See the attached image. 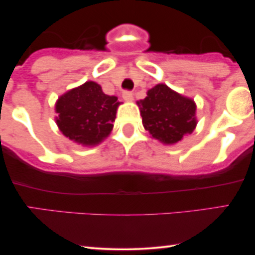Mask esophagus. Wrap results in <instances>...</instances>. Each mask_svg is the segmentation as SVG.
Returning a JSON list of instances; mask_svg holds the SVG:
<instances>
[{
	"label": "esophagus",
	"instance_id": "obj_1",
	"mask_svg": "<svg viewBox=\"0 0 255 255\" xmlns=\"http://www.w3.org/2000/svg\"><path fill=\"white\" fill-rule=\"evenodd\" d=\"M122 97H124L125 101L131 102L133 101V93H131L130 91H124V93H122Z\"/></svg>",
	"mask_w": 255,
	"mask_h": 255
}]
</instances>
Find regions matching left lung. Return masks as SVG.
Listing matches in <instances>:
<instances>
[{"label": "left lung", "instance_id": "1", "mask_svg": "<svg viewBox=\"0 0 255 255\" xmlns=\"http://www.w3.org/2000/svg\"><path fill=\"white\" fill-rule=\"evenodd\" d=\"M137 107L145 129L163 144H176L197 126L194 101L164 84L148 90L147 97L137 102Z\"/></svg>", "mask_w": 255, "mask_h": 255}]
</instances>
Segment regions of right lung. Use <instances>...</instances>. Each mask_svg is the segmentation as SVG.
<instances>
[{
	"label": "right lung",
	"instance_id": "add662e5",
	"mask_svg": "<svg viewBox=\"0 0 255 255\" xmlns=\"http://www.w3.org/2000/svg\"><path fill=\"white\" fill-rule=\"evenodd\" d=\"M121 104L97 83L87 81L61 96L56 102V124L64 136L84 146L98 145L110 134Z\"/></svg>",
	"mask_w": 255,
	"mask_h": 255
}]
</instances>
